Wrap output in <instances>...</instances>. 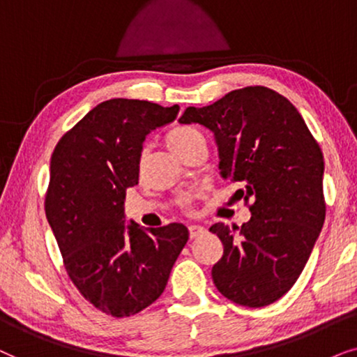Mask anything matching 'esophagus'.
Here are the masks:
<instances>
[{
    "label": "esophagus",
    "mask_w": 357,
    "mask_h": 357,
    "mask_svg": "<svg viewBox=\"0 0 357 357\" xmlns=\"http://www.w3.org/2000/svg\"><path fill=\"white\" fill-rule=\"evenodd\" d=\"M206 234V228L201 227V225H189V236L191 238H197V236H201Z\"/></svg>",
    "instance_id": "obj_1"
}]
</instances>
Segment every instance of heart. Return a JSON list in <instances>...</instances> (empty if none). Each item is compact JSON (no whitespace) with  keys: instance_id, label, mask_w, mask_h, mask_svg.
Wrapping results in <instances>:
<instances>
[{"instance_id":"heart-1","label":"heart","mask_w":357,"mask_h":357,"mask_svg":"<svg viewBox=\"0 0 357 357\" xmlns=\"http://www.w3.org/2000/svg\"><path fill=\"white\" fill-rule=\"evenodd\" d=\"M201 140H204L202 134L194 127H176L166 135V145L178 156H183Z\"/></svg>"}]
</instances>
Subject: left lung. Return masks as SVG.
<instances>
[{
    "instance_id": "left-lung-1",
    "label": "left lung",
    "mask_w": 357,
    "mask_h": 357,
    "mask_svg": "<svg viewBox=\"0 0 357 357\" xmlns=\"http://www.w3.org/2000/svg\"><path fill=\"white\" fill-rule=\"evenodd\" d=\"M181 123L215 137L222 178L241 183L251 218L211 227L223 245L213 264L218 292L243 307H266L291 291L325 222L323 153L287 98L246 86L211 106L188 107Z\"/></svg>"
}]
</instances>
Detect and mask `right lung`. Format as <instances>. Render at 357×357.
<instances>
[{"label": "right lung", "instance_id": "1", "mask_svg": "<svg viewBox=\"0 0 357 357\" xmlns=\"http://www.w3.org/2000/svg\"><path fill=\"white\" fill-rule=\"evenodd\" d=\"M179 106L116 98L98 104L56 144L45 215L71 282L98 310L135 315L161 294L188 243L183 223L126 225L127 188L139 184L145 137Z\"/></svg>", "mask_w": 357, "mask_h": 357}]
</instances>
